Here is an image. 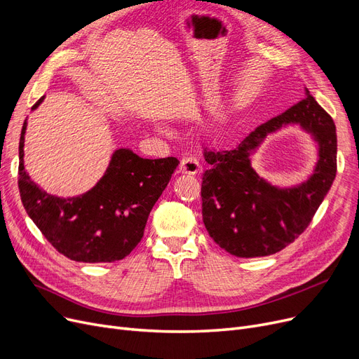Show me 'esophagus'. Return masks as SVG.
<instances>
[{"label":"esophagus","mask_w":359,"mask_h":359,"mask_svg":"<svg viewBox=\"0 0 359 359\" xmlns=\"http://www.w3.org/2000/svg\"><path fill=\"white\" fill-rule=\"evenodd\" d=\"M180 170L184 174H198L200 172V163L197 161V158L191 156V155H185L181 158V163H180Z\"/></svg>","instance_id":"obj_1"}]
</instances>
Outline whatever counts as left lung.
Returning a JSON list of instances; mask_svg holds the SVG:
<instances>
[{
	"label": "left lung",
	"instance_id": "1",
	"mask_svg": "<svg viewBox=\"0 0 359 359\" xmlns=\"http://www.w3.org/2000/svg\"><path fill=\"white\" fill-rule=\"evenodd\" d=\"M299 122L320 144L315 175L295 189L279 191L262 180L249 163V153L271 130ZM337 135L333 118L306 90L305 99L250 133L231 150L204 147L210 169L203 174V222L212 240L236 257L275 254L309 228L334 181Z\"/></svg>",
	"mask_w": 359,
	"mask_h": 359
}]
</instances>
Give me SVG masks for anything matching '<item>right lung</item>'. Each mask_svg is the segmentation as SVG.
<instances>
[{"label": "right lung", "instance_id": "obj_1", "mask_svg": "<svg viewBox=\"0 0 359 359\" xmlns=\"http://www.w3.org/2000/svg\"><path fill=\"white\" fill-rule=\"evenodd\" d=\"M41 97L32 109H35ZM26 123L19 143L22 203L48 243L79 263H112L124 259L142 241L151 208L174 174L177 158L143 159L131 150L114 153L105 175L80 197H54L25 170Z\"/></svg>", "mask_w": 359, "mask_h": 359}]
</instances>
